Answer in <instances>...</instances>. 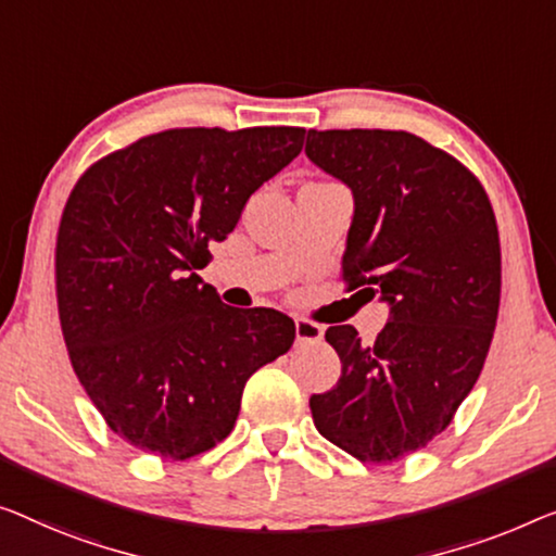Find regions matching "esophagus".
Instances as JSON below:
<instances>
[{
  "label": "esophagus",
  "instance_id": "esophagus-1",
  "mask_svg": "<svg viewBox=\"0 0 556 556\" xmlns=\"http://www.w3.org/2000/svg\"><path fill=\"white\" fill-rule=\"evenodd\" d=\"M294 334H296V344H319L321 337H325V329L314 325L309 319H296Z\"/></svg>",
  "mask_w": 556,
  "mask_h": 556
}]
</instances>
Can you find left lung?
<instances>
[{"label": "left lung", "mask_w": 556, "mask_h": 556, "mask_svg": "<svg viewBox=\"0 0 556 556\" xmlns=\"http://www.w3.org/2000/svg\"><path fill=\"white\" fill-rule=\"evenodd\" d=\"M304 152L354 194L342 277L389 304L375 344L329 327L342 377L312 394L314 427L389 464L450 427L479 379L500 314V231L484 187L452 154L392 129H309Z\"/></svg>", "instance_id": "left-lung-1"}]
</instances>
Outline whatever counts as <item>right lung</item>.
Instances as JSON below:
<instances>
[{"label":"right lung","mask_w":556,"mask_h":556,"mask_svg":"<svg viewBox=\"0 0 556 556\" xmlns=\"http://www.w3.org/2000/svg\"><path fill=\"white\" fill-rule=\"evenodd\" d=\"M302 127L167 129L94 162L56 235V306L74 375L114 434L164 459L235 429L247 379L289 352L294 321L237 309L197 269Z\"/></svg>","instance_id":"obj_1"}]
</instances>
